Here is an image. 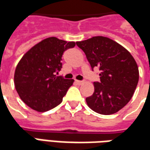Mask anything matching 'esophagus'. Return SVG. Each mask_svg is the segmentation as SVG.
Instances as JSON below:
<instances>
[{
	"label": "esophagus",
	"mask_w": 150,
	"mask_h": 150,
	"mask_svg": "<svg viewBox=\"0 0 150 150\" xmlns=\"http://www.w3.org/2000/svg\"><path fill=\"white\" fill-rule=\"evenodd\" d=\"M75 83L79 84V85H81L83 83V81H80V80H75Z\"/></svg>",
	"instance_id": "1"
}]
</instances>
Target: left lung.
Segmentation results:
<instances>
[{
  "instance_id": "obj_1",
  "label": "left lung",
  "mask_w": 150,
  "mask_h": 150,
  "mask_svg": "<svg viewBox=\"0 0 150 150\" xmlns=\"http://www.w3.org/2000/svg\"><path fill=\"white\" fill-rule=\"evenodd\" d=\"M84 52L92 69L100 70V82H94V93L86 98L90 109L98 114H115L133 96L139 80L137 62L127 50L111 39L94 36L76 42Z\"/></svg>"
}]
</instances>
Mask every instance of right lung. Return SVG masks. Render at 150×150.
<instances>
[{"instance_id":"obj_1","label":"right lung","mask_w":150,"mask_h":150,"mask_svg":"<svg viewBox=\"0 0 150 150\" xmlns=\"http://www.w3.org/2000/svg\"><path fill=\"white\" fill-rule=\"evenodd\" d=\"M75 43L49 37L34 45L21 58L14 72V85L25 104L45 112L62 101L74 79L56 76L61 71L65 51Z\"/></svg>"}]
</instances>
